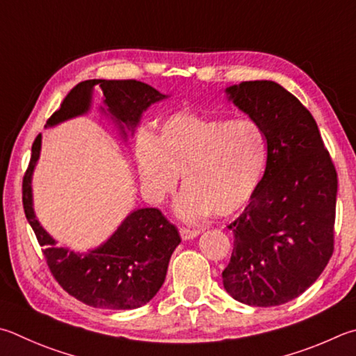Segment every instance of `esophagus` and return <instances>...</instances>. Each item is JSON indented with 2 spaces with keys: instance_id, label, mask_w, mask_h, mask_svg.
<instances>
[{
  "instance_id": "34e87169",
  "label": "esophagus",
  "mask_w": 356,
  "mask_h": 356,
  "mask_svg": "<svg viewBox=\"0 0 356 356\" xmlns=\"http://www.w3.org/2000/svg\"><path fill=\"white\" fill-rule=\"evenodd\" d=\"M180 232V236H182V240H193V238H196L199 235V230H190V229H185L182 227L179 230Z\"/></svg>"
}]
</instances>
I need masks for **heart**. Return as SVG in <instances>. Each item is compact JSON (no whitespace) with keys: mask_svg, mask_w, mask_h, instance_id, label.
<instances>
[{"mask_svg":"<svg viewBox=\"0 0 356 356\" xmlns=\"http://www.w3.org/2000/svg\"><path fill=\"white\" fill-rule=\"evenodd\" d=\"M135 159L141 184L157 200L176 190L182 174L177 213L200 221L211 213L229 216L249 202L261 182L268 146L261 126L250 118L180 112L161 122L156 137L138 135Z\"/></svg>","mask_w":356,"mask_h":356,"instance_id":"heart-1","label":"heart"}]
</instances>
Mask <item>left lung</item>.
<instances>
[{
  "instance_id": "obj_1",
  "label": "left lung",
  "mask_w": 356,
  "mask_h": 356,
  "mask_svg": "<svg viewBox=\"0 0 356 356\" xmlns=\"http://www.w3.org/2000/svg\"><path fill=\"white\" fill-rule=\"evenodd\" d=\"M225 93L261 126L268 160L254 196L229 225L235 241L222 283L245 305H282L312 286L333 254L338 174L313 115L288 90L245 81Z\"/></svg>"
}]
</instances>
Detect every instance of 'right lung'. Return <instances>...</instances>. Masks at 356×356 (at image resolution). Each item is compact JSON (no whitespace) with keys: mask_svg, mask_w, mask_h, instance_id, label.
Instances as JSON below:
<instances>
[{"mask_svg":"<svg viewBox=\"0 0 356 356\" xmlns=\"http://www.w3.org/2000/svg\"><path fill=\"white\" fill-rule=\"evenodd\" d=\"M96 86L104 95L101 111L118 126L122 138H127L126 129L135 131L147 107L168 98L147 83L134 79L83 81L65 96L59 111L47 121V127L86 115L92 107ZM40 149L42 135L38 134L23 177V209L38 244L44 248L43 255L51 274L70 296L86 305L106 309H134L145 305L163 285L170 258L180 243L177 229L159 209H137L129 213L99 248L86 254L59 248L38 222L32 204L31 182Z\"/></svg>","mask_w":356,"mask_h":356,"instance_id":"add662e5","label":"right lung"}]
</instances>
